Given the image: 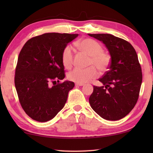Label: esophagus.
Returning <instances> with one entry per match:
<instances>
[{"label": "esophagus", "instance_id": "obj_1", "mask_svg": "<svg viewBox=\"0 0 153 153\" xmlns=\"http://www.w3.org/2000/svg\"><path fill=\"white\" fill-rule=\"evenodd\" d=\"M76 85L78 86H84V84H82V83H76Z\"/></svg>", "mask_w": 153, "mask_h": 153}]
</instances>
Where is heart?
<instances>
[{"mask_svg": "<svg viewBox=\"0 0 153 153\" xmlns=\"http://www.w3.org/2000/svg\"><path fill=\"white\" fill-rule=\"evenodd\" d=\"M77 47L90 56L87 68H75L68 74V78L76 83L88 82L98 76V70L105 72L111 63V56L103 51L102 46L97 41L91 38H84L76 42ZM61 61L64 67L70 69L74 62V50L71 45L64 47L61 53Z\"/></svg>", "mask_w": 153, "mask_h": 153, "instance_id": "b5f03b06", "label": "heart"}]
</instances>
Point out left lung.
<instances>
[{
    "label": "left lung",
    "instance_id": "1",
    "mask_svg": "<svg viewBox=\"0 0 153 153\" xmlns=\"http://www.w3.org/2000/svg\"><path fill=\"white\" fill-rule=\"evenodd\" d=\"M105 44L111 55V63L94 86L89 98L90 106L107 120L117 121L128 115L138 101L142 74L135 49L128 41L108 33H88Z\"/></svg>",
    "mask_w": 153,
    "mask_h": 153
}]
</instances>
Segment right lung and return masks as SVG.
I'll use <instances>...</instances> for the list:
<instances>
[{
    "label": "right lung",
    "instance_id": "right-lung-1",
    "mask_svg": "<svg viewBox=\"0 0 153 153\" xmlns=\"http://www.w3.org/2000/svg\"><path fill=\"white\" fill-rule=\"evenodd\" d=\"M77 36L46 33L28 40L21 50L15 86L23 109L32 120L46 122L65 106L75 84L70 81L59 82L65 77L61 53Z\"/></svg>",
    "mask_w": 153,
    "mask_h": 153
}]
</instances>
